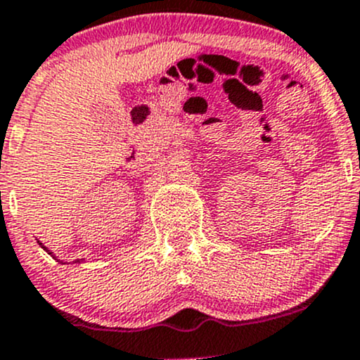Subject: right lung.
<instances>
[{"label":"right lung","mask_w":360,"mask_h":360,"mask_svg":"<svg viewBox=\"0 0 360 360\" xmlns=\"http://www.w3.org/2000/svg\"><path fill=\"white\" fill-rule=\"evenodd\" d=\"M38 243H39V240H38ZM39 246H41V248H43V250H44V251H46V253H48V255H51V257H53V253H51V251H50V250H48V248H44V246H43V243H39ZM53 258H55V257H53ZM55 260H58V258H55ZM58 262H60V260H58ZM81 262H83V260H76V262H74V263H81ZM60 263H62V262H60Z\"/></svg>","instance_id":"1"}]
</instances>
